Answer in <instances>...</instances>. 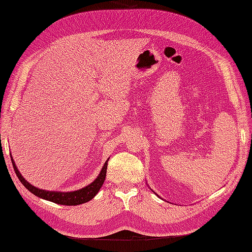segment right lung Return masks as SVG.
<instances>
[{
  "label": "right lung",
  "instance_id": "1",
  "mask_svg": "<svg viewBox=\"0 0 252 252\" xmlns=\"http://www.w3.org/2000/svg\"><path fill=\"white\" fill-rule=\"evenodd\" d=\"M11 160L13 163L14 171H15V173H16L17 177L19 178L20 183H22L30 192H32L37 197L49 200V201H52V202L58 203V204H63V205H78V204L90 201V200L97 193V191L100 190V188L102 187V185H103V183H104V179L106 176L107 161H109L107 160L104 163V166L102 167L99 176L96 177L95 181L94 183H91L90 185H88L87 187L81 188L77 191H71V192H56V191L42 190V189L35 188L34 186H32V185H30L22 175H20V173L17 169L16 165H15V163H14L12 158H11Z\"/></svg>",
  "mask_w": 252,
  "mask_h": 252
}]
</instances>
